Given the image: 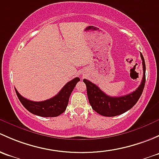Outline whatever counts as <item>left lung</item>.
<instances>
[{
  "label": "left lung",
  "instance_id": "8db88e82",
  "mask_svg": "<svg viewBox=\"0 0 159 159\" xmlns=\"http://www.w3.org/2000/svg\"><path fill=\"white\" fill-rule=\"evenodd\" d=\"M140 56L143 66V76L142 83L136 90L128 95L117 97L109 96L101 90L96 84L86 79L83 80V82L86 86L88 99L93 110L101 116L112 117L121 115L135 106L143 92L145 83V60L142 53H140Z\"/></svg>",
  "mask_w": 159,
  "mask_h": 159
}]
</instances>
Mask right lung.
Segmentation results:
<instances>
[{
  "label": "right lung",
  "mask_w": 159,
  "mask_h": 159,
  "mask_svg": "<svg viewBox=\"0 0 159 159\" xmlns=\"http://www.w3.org/2000/svg\"><path fill=\"white\" fill-rule=\"evenodd\" d=\"M80 80L79 77L74 78L71 81L68 82L59 92L58 94L42 102L29 100L23 97L16 89L15 91L21 103L31 113L42 117H56L65 112L71 93Z\"/></svg>",
  "instance_id": "1"
}]
</instances>
